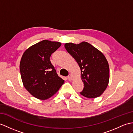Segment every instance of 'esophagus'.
<instances>
[{
    "instance_id": "obj_1",
    "label": "esophagus",
    "mask_w": 133,
    "mask_h": 133,
    "mask_svg": "<svg viewBox=\"0 0 133 133\" xmlns=\"http://www.w3.org/2000/svg\"><path fill=\"white\" fill-rule=\"evenodd\" d=\"M67 79L69 81H71V80L72 79V75H71V74H70V75L67 76Z\"/></svg>"
}]
</instances>
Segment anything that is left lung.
I'll return each mask as SVG.
<instances>
[{"mask_svg": "<svg viewBox=\"0 0 133 133\" xmlns=\"http://www.w3.org/2000/svg\"><path fill=\"white\" fill-rule=\"evenodd\" d=\"M64 47L81 70L84 88L80 94L89 98L100 96L106 89L109 81V67L105 57L87 42L79 44L66 43Z\"/></svg>", "mask_w": 133, "mask_h": 133, "instance_id": "8db88e82", "label": "left lung"}]
</instances>
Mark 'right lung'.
Listing matches in <instances>:
<instances>
[{"mask_svg": "<svg viewBox=\"0 0 133 133\" xmlns=\"http://www.w3.org/2000/svg\"><path fill=\"white\" fill-rule=\"evenodd\" d=\"M61 45L59 42L43 40L30 46L21 57L20 71L23 85L37 98L51 97L64 82L50 61L51 55Z\"/></svg>", "mask_w": 133, "mask_h": 133, "instance_id": "add662e5", "label": "right lung"}]
</instances>
